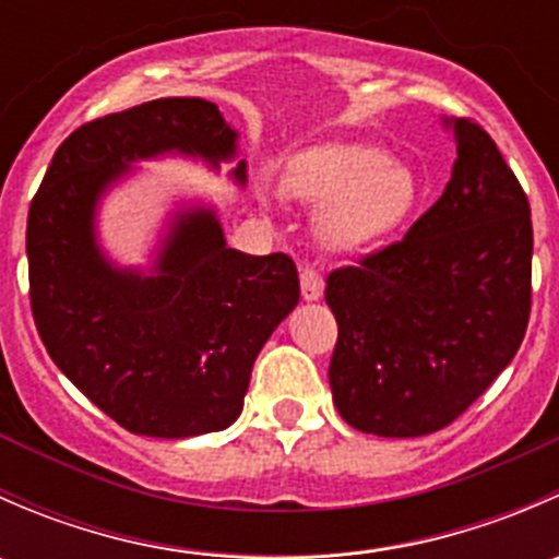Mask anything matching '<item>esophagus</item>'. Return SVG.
I'll list each match as a JSON object with an SVG mask.
<instances>
[{
    "instance_id": "34e87169",
    "label": "esophagus",
    "mask_w": 559,
    "mask_h": 559,
    "mask_svg": "<svg viewBox=\"0 0 559 559\" xmlns=\"http://www.w3.org/2000/svg\"><path fill=\"white\" fill-rule=\"evenodd\" d=\"M300 292H302V300L308 302L321 300V295H324V278H321L319 270L308 267V264L300 270Z\"/></svg>"
}]
</instances>
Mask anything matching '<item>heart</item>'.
I'll return each instance as SVG.
<instances>
[{
  "mask_svg": "<svg viewBox=\"0 0 559 559\" xmlns=\"http://www.w3.org/2000/svg\"><path fill=\"white\" fill-rule=\"evenodd\" d=\"M292 194L324 205L321 233L337 251H359L392 235L416 202L408 167L370 143H337L308 154L286 178Z\"/></svg>",
  "mask_w": 559,
  "mask_h": 559,
  "instance_id": "1",
  "label": "heart"
}]
</instances>
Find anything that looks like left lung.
I'll return each instance as SVG.
<instances>
[{"instance_id": "1", "label": "left lung", "mask_w": 559, "mask_h": 559, "mask_svg": "<svg viewBox=\"0 0 559 559\" xmlns=\"http://www.w3.org/2000/svg\"><path fill=\"white\" fill-rule=\"evenodd\" d=\"M456 159L400 243L326 278L335 408L354 430L419 438L452 425L514 359L530 319L533 224L520 180L471 118H443Z\"/></svg>"}]
</instances>
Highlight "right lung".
I'll list each match as a JSON object with an SVG mask.
<instances>
[{"label":"right lung","instance_id":"obj_1","mask_svg":"<svg viewBox=\"0 0 559 559\" xmlns=\"http://www.w3.org/2000/svg\"><path fill=\"white\" fill-rule=\"evenodd\" d=\"M165 154L218 170L238 132L200 97L110 112L53 154L26 224L29 297L50 359L134 436L218 432L243 411L257 354L300 300L286 253L251 257L224 240L207 205L170 213L151 270L121 267L99 246L103 197L134 162ZM233 180L246 186V162Z\"/></svg>","mask_w":559,"mask_h":559}]
</instances>
